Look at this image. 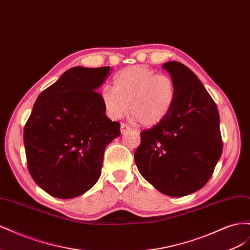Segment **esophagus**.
<instances>
[{
  "instance_id": "34e87169",
  "label": "esophagus",
  "mask_w": 250,
  "mask_h": 250,
  "mask_svg": "<svg viewBox=\"0 0 250 250\" xmlns=\"http://www.w3.org/2000/svg\"><path fill=\"white\" fill-rule=\"evenodd\" d=\"M128 130H131V127L129 125H127L126 123L121 124V132L124 133V132H126Z\"/></svg>"
}]
</instances>
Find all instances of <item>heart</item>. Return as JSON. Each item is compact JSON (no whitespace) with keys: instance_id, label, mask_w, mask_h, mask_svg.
I'll use <instances>...</instances> for the list:
<instances>
[{"instance_id":"heart-1","label":"heart","mask_w":250,"mask_h":250,"mask_svg":"<svg viewBox=\"0 0 250 250\" xmlns=\"http://www.w3.org/2000/svg\"><path fill=\"white\" fill-rule=\"evenodd\" d=\"M176 99L174 80L145 65H133L119 72L113 88L104 87L101 100L111 119L124 117L128 108L144 127H153L167 118Z\"/></svg>"}]
</instances>
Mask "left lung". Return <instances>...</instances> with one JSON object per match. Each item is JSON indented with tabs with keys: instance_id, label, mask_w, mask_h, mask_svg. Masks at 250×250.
I'll return each mask as SVG.
<instances>
[{
	"instance_id": "obj_1",
	"label": "left lung",
	"mask_w": 250,
	"mask_h": 250,
	"mask_svg": "<svg viewBox=\"0 0 250 250\" xmlns=\"http://www.w3.org/2000/svg\"><path fill=\"white\" fill-rule=\"evenodd\" d=\"M176 99L163 122L141 132L134 161L142 176L158 191L181 197L206 185L222 153L217 105L185 64L168 62Z\"/></svg>"
}]
</instances>
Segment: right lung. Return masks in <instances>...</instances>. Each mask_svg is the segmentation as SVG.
Segmentation results:
<instances>
[{
    "mask_svg": "<svg viewBox=\"0 0 250 250\" xmlns=\"http://www.w3.org/2000/svg\"><path fill=\"white\" fill-rule=\"evenodd\" d=\"M110 66H75L37 97L24 129L28 170L48 194L70 199L100 177L104 151L121 134L96 90Z\"/></svg>",
    "mask_w": 250,
    "mask_h": 250,
    "instance_id": "1",
    "label": "right lung"
}]
</instances>
